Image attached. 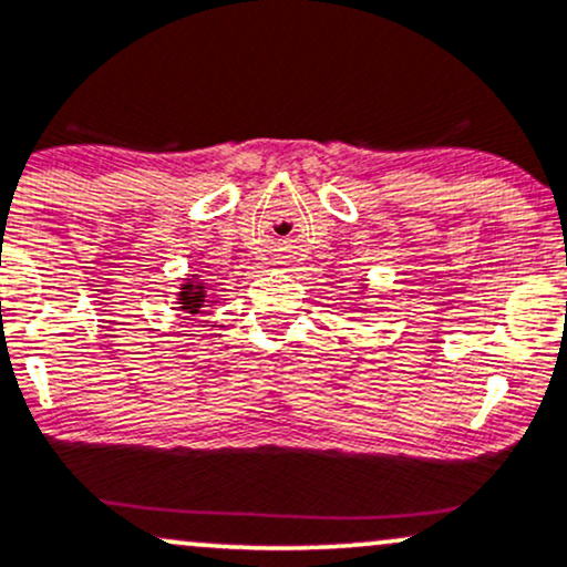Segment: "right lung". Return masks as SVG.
Returning a JSON list of instances; mask_svg holds the SVG:
<instances>
[{
  "instance_id": "1",
  "label": "right lung",
  "mask_w": 567,
  "mask_h": 567,
  "mask_svg": "<svg viewBox=\"0 0 567 567\" xmlns=\"http://www.w3.org/2000/svg\"><path fill=\"white\" fill-rule=\"evenodd\" d=\"M179 303H183V309H188L190 315H196L198 309H202L204 303V290L202 285H185L183 288V296H179Z\"/></svg>"
}]
</instances>
